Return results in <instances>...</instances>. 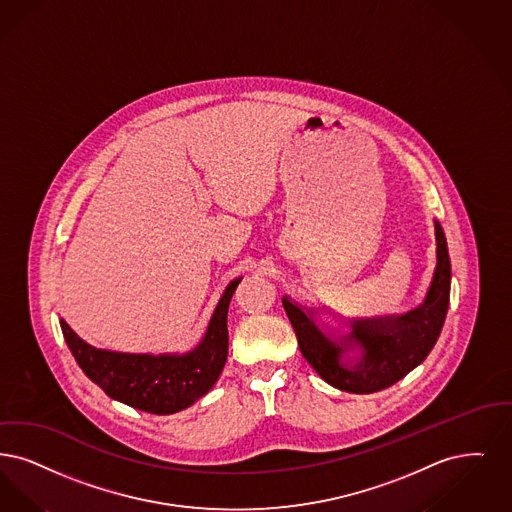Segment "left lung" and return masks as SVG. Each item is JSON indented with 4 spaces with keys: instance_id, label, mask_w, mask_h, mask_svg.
<instances>
[{
    "instance_id": "1",
    "label": "left lung",
    "mask_w": 512,
    "mask_h": 512,
    "mask_svg": "<svg viewBox=\"0 0 512 512\" xmlns=\"http://www.w3.org/2000/svg\"><path fill=\"white\" fill-rule=\"evenodd\" d=\"M434 229L438 266L423 306L398 317L354 321L348 342L363 350V356L354 367H344L340 363L346 346L334 344L315 327L308 313L283 298L300 352L325 382L344 392L373 394L396 384L430 354L444 327L451 283L444 229L438 222H434Z\"/></svg>"
}]
</instances>
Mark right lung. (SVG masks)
Masks as SVG:
<instances>
[{
  "instance_id": "right-lung-1",
  "label": "right lung",
  "mask_w": 512,
  "mask_h": 512,
  "mask_svg": "<svg viewBox=\"0 0 512 512\" xmlns=\"http://www.w3.org/2000/svg\"><path fill=\"white\" fill-rule=\"evenodd\" d=\"M241 279L229 283L199 346L185 356H135L97 350L61 319L67 346L80 365L112 400L130 407L170 415L200 400L216 384L227 361V310Z\"/></svg>"
}]
</instances>
